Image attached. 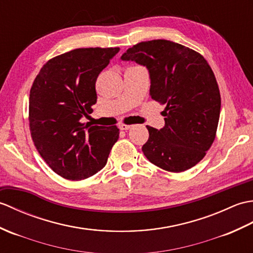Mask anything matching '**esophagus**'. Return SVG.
<instances>
[{
    "instance_id": "obj_1",
    "label": "esophagus",
    "mask_w": 253,
    "mask_h": 253,
    "mask_svg": "<svg viewBox=\"0 0 253 253\" xmlns=\"http://www.w3.org/2000/svg\"><path fill=\"white\" fill-rule=\"evenodd\" d=\"M131 126H128V125H120V130H122V131H126V130H128V128H131Z\"/></svg>"
}]
</instances>
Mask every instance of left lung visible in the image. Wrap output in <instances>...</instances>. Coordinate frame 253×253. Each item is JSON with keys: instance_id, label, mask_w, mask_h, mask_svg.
<instances>
[{"instance_id": "8db88e82", "label": "left lung", "mask_w": 253, "mask_h": 253, "mask_svg": "<svg viewBox=\"0 0 253 253\" xmlns=\"http://www.w3.org/2000/svg\"><path fill=\"white\" fill-rule=\"evenodd\" d=\"M147 67L150 96L166 105L161 130L146 126L142 150L151 164L168 172H184L204 159L216 135L221 94L204 56L168 40L137 43L121 56Z\"/></svg>"}]
</instances>
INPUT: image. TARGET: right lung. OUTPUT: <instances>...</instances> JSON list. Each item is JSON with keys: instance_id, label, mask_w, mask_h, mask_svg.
Returning <instances> with one entry per match:
<instances>
[{"instance_id": "1", "label": "right lung", "mask_w": 253, "mask_h": 253, "mask_svg": "<svg viewBox=\"0 0 253 253\" xmlns=\"http://www.w3.org/2000/svg\"><path fill=\"white\" fill-rule=\"evenodd\" d=\"M119 47L76 48L49 59L32 83L29 126L39 154L55 173L71 181L96 174L107 164L119 128L80 122L92 114L98 75Z\"/></svg>"}]
</instances>
